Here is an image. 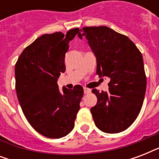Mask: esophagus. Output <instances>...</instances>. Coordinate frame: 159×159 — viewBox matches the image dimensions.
Here are the masks:
<instances>
[{
  "label": "esophagus",
  "instance_id": "1",
  "mask_svg": "<svg viewBox=\"0 0 159 159\" xmlns=\"http://www.w3.org/2000/svg\"><path fill=\"white\" fill-rule=\"evenodd\" d=\"M83 90H84L85 94H88V93H90V92H91V90L88 89V88H87V87H84V88H83Z\"/></svg>",
  "mask_w": 159,
  "mask_h": 159
}]
</instances>
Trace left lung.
<instances>
[{
	"instance_id": "obj_1",
	"label": "left lung",
	"mask_w": 159,
	"mask_h": 159,
	"mask_svg": "<svg viewBox=\"0 0 159 159\" xmlns=\"http://www.w3.org/2000/svg\"><path fill=\"white\" fill-rule=\"evenodd\" d=\"M85 36L97 57V74L110 78L109 92L92 90L97 103L91 108L95 125L105 133L125 130L140 112L146 91L143 56L125 35L106 26L83 27Z\"/></svg>"
}]
</instances>
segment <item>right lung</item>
Here are the masks:
<instances>
[{"instance_id":"add662e5","label":"right lung","mask_w":159,"mask_h":159,"mask_svg":"<svg viewBox=\"0 0 159 159\" xmlns=\"http://www.w3.org/2000/svg\"><path fill=\"white\" fill-rule=\"evenodd\" d=\"M72 29L46 34L26 47L16 67V89L23 113L38 133L51 139L64 137L72 130L80 109L83 88L62 87L57 78L66 70L65 54L68 43L78 33Z\"/></svg>"}]
</instances>
